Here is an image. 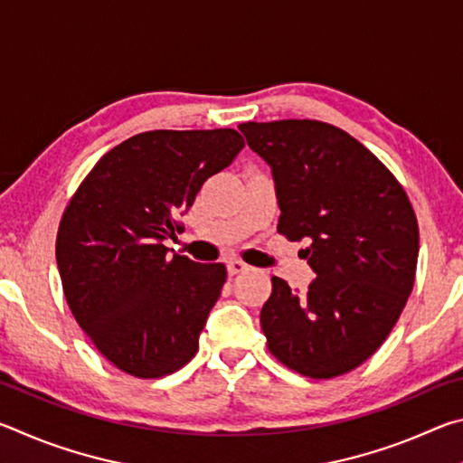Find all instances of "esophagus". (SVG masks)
Wrapping results in <instances>:
<instances>
[{"instance_id": "esophagus-1", "label": "esophagus", "mask_w": 463, "mask_h": 463, "mask_svg": "<svg viewBox=\"0 0 463 463\" xmlns=\"http://www.w3.org/2000/svg\"><path fill=\"white\" fill-rule=\"evenodd\" d=\"M226 269H229L231 276H237V273L249 271L250 268H249V265H247L245 261H241V260H231L229 263H226Z\"/></svg>"}]
</instances>
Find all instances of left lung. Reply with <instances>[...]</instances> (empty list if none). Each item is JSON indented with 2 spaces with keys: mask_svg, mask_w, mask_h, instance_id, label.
<instances>
[{
  "mask_svg": "<svg viewBox=\"0 0 463 463\" xmlns=\"http://www.w3.org/2000/svg\"><path fill=\"white\" fill-rule=\"evenodd\" d=\"M271 167L278 232L307 239V294L271 278L261 308L268 347L317 380L362 365L386 341L414 286L419 224L409 195L378 156L318 120L239 124Z\"/></svg>",
  "mask_w": 463,
  "mask_h": 463,
  "instance_id": "left-lung-1",
  "label": "left lung"
}]
</instances>
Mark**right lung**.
<instances>
[{"label":"right lung","mask_w":463,"mask_h":463,"mask_svg":"<svg viewBox=\"0 0 463 463\" xmlns=\"http://www.w3.org/2000/svg\"><path fill=\"white\" fill-rule=\"evenodd\" d=\"M245 140L232 128L151 130L106 153L69 202L57 234L67 304L99 354L137 378L184 367L226 281L222 263L169 260L165 239L202 184Z\"/></svg>","instance_id":"1"}]
</instances>
